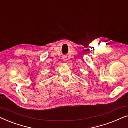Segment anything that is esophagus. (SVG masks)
<instances>
[{"label":"esophagus","instance_id":"obj_1","mask_svg":"<svg viewBox=\"0 0 128 128\" xmlns=\"http://www.w3.org/2000/svg\"><path fill=\"white\" fill-rule=\"evenodd\" d=\"M62 59H63V60L64 61L65 64H68V59L67 56H63V58H62Z\"/></svg>","mask_w":128,"mask_h":128}]
</instances>
